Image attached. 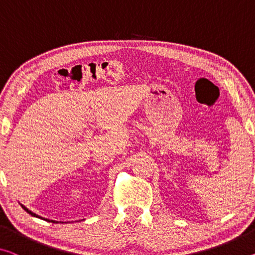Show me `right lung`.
Segmentation results:
<instances>
[{"mask_svg":"<svg viewBox=\"0 0 255 255\" xmlns=\"http://www.w3.org/2000/svg\"><path fill=\"white\" fill-rule=\"evenodd\" d=\"M21 205V207H22V209L23 210H25L26 211V212L27 213H29L30 215H33V217H36V218H40V219H42V220H45V221H49V222H58V221H54V220H49V219H45V218H42V217H40V215H37V214H35V213H33L32 212V211H30V210H28V209H27V207L26 206H23L22 204H20Z\"/></svg>","mask_w":255,"mask_h":255,"instance_id":"1","label":"right lung"}]
</instances>
